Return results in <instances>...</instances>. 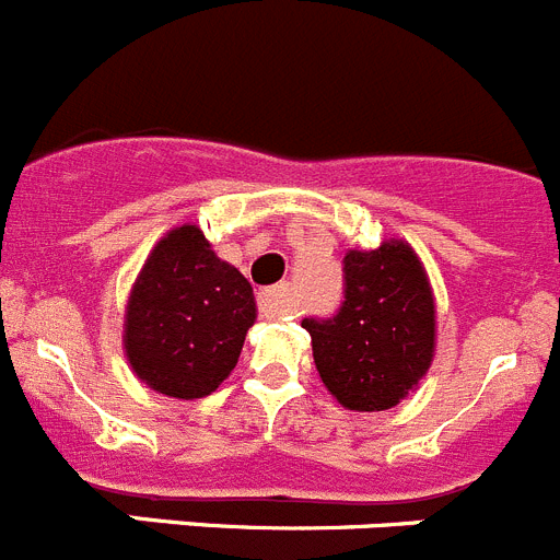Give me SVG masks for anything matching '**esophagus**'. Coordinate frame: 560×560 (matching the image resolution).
I'll use <instances>...</instances> for the list:
<instances>
[{"instance_id": "1", "label": "esophagus", "mask_w": 560, "mask_h": 560, "mask_svg": "<svg viewBox=\"0 0 560 560\" xmlns=\"http://www.w3.org/2000/svg\"><path fill=\"white\" fill-rule=\"evenodd\" d=\"M259 312L265 317H281L292 315L295 312V299H292V290L287 284L268 287V290L259 292Z\"/></svg>"}]
</instances>
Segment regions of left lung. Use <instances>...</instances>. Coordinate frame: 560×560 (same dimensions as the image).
<instances>
[{"mask_svg":"<svg viewBox=\"0 0 560 560\" xmlns=\"http://www.w3.org/2000/svg\"><path fill=\"white\" fill-rule=\"evenodd\" d=\"M342 299L337 315L301 320L317 374L349 410H390L418 387L435 354V299L424 265L405 240L349 250Z\"/></svg>","mask_w":560,"mask_h":560,"instance_id":"left-lung-1","label":"left lung"}]
</instances>
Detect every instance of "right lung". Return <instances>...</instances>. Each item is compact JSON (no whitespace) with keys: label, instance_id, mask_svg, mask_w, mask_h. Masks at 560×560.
<instances>
[{"label":"right lung","instance_id":"1","mask_svg":"<svg viewBox=\"0 0 560 560\" xmlns=\"http://www.w3.org/2000/svg\"><path fill=\"white\" fill-rule=\"evenodd\" d=\"M254 320V287L186 223L161 236L136 276L125 354L153 390L203 399L229 380Z\"/></svg>","mask_w":560,"mask_h":560}]
</instances>
